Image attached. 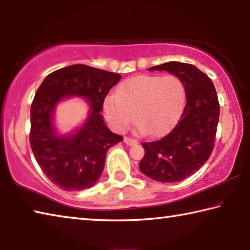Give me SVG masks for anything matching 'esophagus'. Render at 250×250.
Segmentation results:
<instances>
[{"instance_id":"34e87169","label":"esophagus","mask_w":250,"mask_h":250,"mask_svg":"<svg viewBox=\"0 0 250 250\" xmlns=\"http://www.w3.org/2000/svg\"><path fill=\"white\" fill-rule=\"evenodd\" d=\"M124 141L125 145H128V146H135L138 143V141L135 140V139H131V138H126V137L124 139Z\"/></svg>"}]
</instances>
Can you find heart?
Segmentation results:
<instances>
[{"label":"heart","mask_w":250,"mask_h":250,"mask_svg":"<svg viewBox=\"0 0 250 250\" xmlns=\"http://www.w3.org/2000/svg\"><path fill=\"white\" fill-rule=\"evenodd\" d=\"M185 101V86L176 75H140L125 80L117 88L116 96L104 99V112L118 132L134 119L140 132L161 135L174 126Z\"/></svg>","instance_id":"1"}]
</instances>
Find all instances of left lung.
Masks as SVG:
<instances>
[{"instance_id":"left-lung-1","label":"left lung","mask_w":250,"mask_h":250,"mask_svg":"<svg viewBox=\"0 0 250 250\" xmlns=\"http://www.w3.org/2000/svg\"><path fill=\"white\" fill-rule=\"evenodd\" d=\"M149 69L176 75L185 86L186 104L170 133L141 143L145 156L139 168L152 180L179 182L200 170L214 149L219 119L217 94L208 76L194 65L168 62Z\"/></svg>"}]
</instances>
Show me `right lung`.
<instances>
[{
  "label": "right lung",
  "instance_id": "obj_1",
  "mask_svg": "<svg viewBox=\"0 0 250 250\" xmlns=\"http://www.w3.org/2000/svg\"><path fill=\"white\" fill-rule=\"evenodd\" d=\"M121 76L86 65H71L44 79L31 105V143L42 171L64 191H83L103 173L110 147L124 137L110 131L100 115L105 96ZM71 95L87 99L91 111L85 124L70 135H59L52 125L57 104Z\"/></svg>",
  "mask_w": 250,
  "mask_h": 250
}]
</instances>
